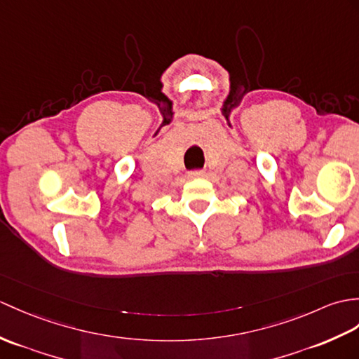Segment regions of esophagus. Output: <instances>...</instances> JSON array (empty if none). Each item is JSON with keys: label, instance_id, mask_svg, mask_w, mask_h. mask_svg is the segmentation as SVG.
Wrapping results in <instances>:
<instances>
[{"label": "esophagus", "instance_id": "esophagus-1", "mask_svg": "<svg viewBox=\"0 0 359 359\" xmlns=\"http://www.w3.org/2000/svg\"><path fill=\"white\" fill-rule=\"evenodd\" d=\"M203 171H200V170H197V171H193V172H191V176H193V177H202L203 176Z\"/></svg>", "mask_w": 359, "mask_h": 359}]
</instances>
